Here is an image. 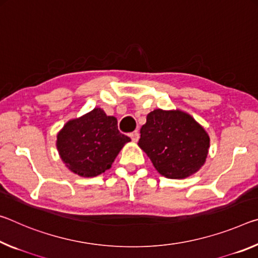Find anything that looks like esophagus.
<instances>
[{
    "label": "esophagus",
    "mask_w": 258,
    "mask_h": 258,
    "mask_svg": "<svg viewBox=\"0 0 258 258\" xmlns=\"http://www.w3.org/2000/svg\"><path fill=\"white\" fill-rule=\"evenodd\" d=\"M129 137L132 138L134 142H137L138 139H139V133L137 132V130H136V132H133V133H130V134H129Z\"/></svg>",
    "instance_id": "esophagus-1"
}]
</instances>
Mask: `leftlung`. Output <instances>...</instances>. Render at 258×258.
<instances>
[{
  "instance_id": "1",
  "label": "left lung",
  "mask_w": 258,
  "mask_h": 258,
  "mask_svg": "<svg viewBox=\"0 0 258 258\" xmlns=\"http://www.w3.org/2000/svg\"><path fill=\"white\" fill-rule=\"evenodd\" d=\"M209 136L188 114L154 109L141 129L138 145L167 178L191 176L204 166Z\"/></svg>"
}]
</instances>
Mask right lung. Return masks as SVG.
Listing matches in <instances>:
<instances>
[{"label": "right lung", "instance_id": "right-lung-1", "mask_svg": "<svg viewBox=\"0 0 258 258\" xmlns=\"http://www.w3.org/2000/svg\"><path fill=\"white\" fill-rule=\"evenodd\" d=\"M130 138L117 129V120L94 108L69 121L57 136V149L66 166L82 177H94L111 168Z\"/></svg>", "mask_w": 258, "mask_h": 258}]
</instances>
